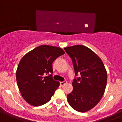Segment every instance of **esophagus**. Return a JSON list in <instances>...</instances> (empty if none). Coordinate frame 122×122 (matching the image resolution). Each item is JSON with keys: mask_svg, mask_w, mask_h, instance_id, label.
<instances>
[{"mask_svg": "<svg viewBox=\"0 0 122 122\" xmlns=\"http://www.w3.org/2000/svg\"><path fill=\"white\" fill-rule=\"evenodd\" d=\"M66 84H67V82L66 81H63V82H60V85L61 86H63L64 85H65Z\"/></svg>", "mask_w": 122, "mask_h": 122, "instance_id": "34e87169", "label": "esophagus"}]
</instances>
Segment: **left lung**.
Here are the masks:
<instances>
[{"label": "left lung", "instance_id": "8db88e82", "mask_svg": "<svg viewBox=\"0 0 122 122\" xmlns=\"http://www.w3.org/2000/svg\"><path fill=\"white\" fill-rule=\"evenodd\" d=\"M73 61L75 78L73 91L67 95L69 105L76 111L85 112L95 107L104 94L107 72L103 62L93 51L82 45L65 47Z\"/></svg>", "mask_w": 122, "mask_h": 122}]
</instances>
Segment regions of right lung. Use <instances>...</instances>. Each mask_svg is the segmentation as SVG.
<instances>
[{"label":"right lung","instance_id":"obj_1","mask_svg":"<svg viewBox=\"0 0 122 122\" xmlns=\"http://www.w3.org/2000/svg\"><path fill=\"white\" fill-rule=\"evenodd\" d=\"M64 53L60 47L41 45L21 59L16 71L17 83L23 98L29 104L38 107L51 99L60 85V82L52 79V63Z\"/></svg>","mask_w":122,"mask_h":122}]
</instances>
